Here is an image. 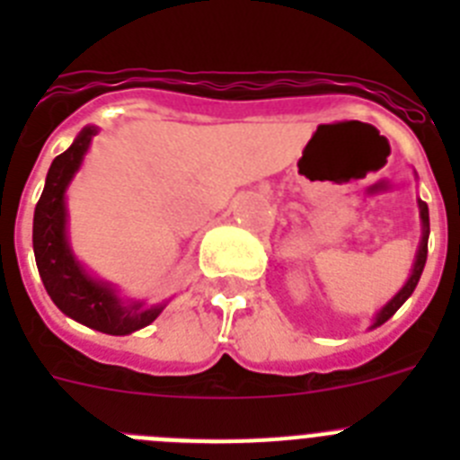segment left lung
<instances>
[{
  "label": "left lung",
  "mask_w": 460,
  "mask_h": 460,
  "mask_svg": "<svg viewBox=\"0 0 460 460\" xmlns=\"http://www.w3.org/2000/svg\"><path fill=\"white\" fill-rule=\"evenodd\" d=\"M420 218H421V242H420V251H417V258H414V267H412V271H410V279L405 280V286L401 288V290H398L396 295H394L392 299L385 304V306H382V311L376 315V323L371 324V329L380 327V324L387 323L394 313L403 306L405 299L412 295L414 288H417V283H420L421 271H424V265H426V253H429V233H430L429 205H426V202H421V200H420Z\"/></svg>",
  "instance_id": "obj_1"
}]
</instances>
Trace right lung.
Instances as JSON below:
<instances>
[{"instance_id": "1", "label": "right lung", "mask_w": 460, "mask_h": 460, "mask_svg": "<svg viewBox=\"0 0 460 460\" xmlns=\"http://www.w3.org/2000/svg\"><path fill=\"white\" fill-rule=\"evenodd\" d=\"M96 126H84L71 147L52 161L46 189L34 209V255L40 280L55 306L75 323L112 336L133 334L147 327L164 311V304L145 306L142 302H124L110 283L93 279L83 270L66 234V189L73 174L83 165Z\"/></svg>"}]
</instances>
